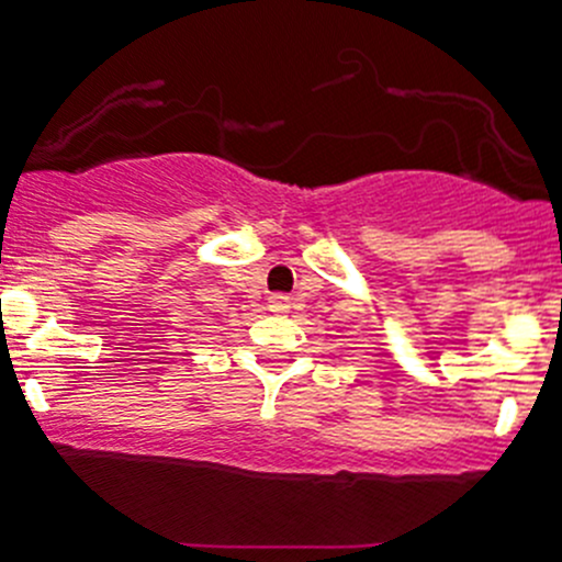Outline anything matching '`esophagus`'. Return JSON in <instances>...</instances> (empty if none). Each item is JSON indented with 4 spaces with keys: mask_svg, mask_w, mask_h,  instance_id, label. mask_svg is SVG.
<instances>
[{
    "mask_svg": "<svg viewBox=\"0 0 562 562\" xmlns=\"http://www.w3.org/2000/svg\"><path fill=\"white\" fill-rule=\"evenodd\" d=\"M268 308L273 311V314H286V311H289V294H270Z\"/></svg>",
    "mask_w": 562,
    "mask_h": 562,
    "instance_id": "1",
    "label": "esophagus"
}]
</instances>
